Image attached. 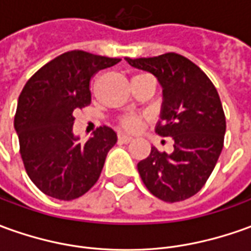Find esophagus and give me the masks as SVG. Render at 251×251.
<instances>
[{"label":"esophagus","mask_w":251,"mask_h":251,"mask_svg":"<svg viewBox=\"0 0 251 251\" xmlns=\"http://www.w3.org/2000/svg\"><path fill=\"white\" fill-rule=\"evenodd\" d=\"M119 141H120L122 143H129L134 141V138L128 135H119Z\"/></svg>","instance_id":"34e87169"}]
</instances>
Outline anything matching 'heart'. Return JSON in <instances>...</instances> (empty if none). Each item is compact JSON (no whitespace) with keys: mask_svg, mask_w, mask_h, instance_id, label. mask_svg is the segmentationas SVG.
<instances>
[{"mask_svg":"<svg viewBox=\"0 0 251 251\" xmlns=\"http://www.w3.org/2000/svg\"><path fill=\"white\" fill-rule=\"evenodd\" d=\"M141 124H142V117L138 115H132V113L124 115L119 120L120 128L124 129V131H128V132L138 131V129L141 128Z\"/></svg>","mask_w":251,"mask_h":251,"instance_id":"b5f03b06","label":"heart"}]
</instances>
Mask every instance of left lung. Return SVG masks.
<instances>
[{
	"mask_svg": "<svg viewBox=\"0 0 251 251\" xmlns=\"http://www.w3.org/2000/svg\"><path fill=\"white\" fill-rule=\"evenodd\" d=\"M126 60L158 79L164 101L155 132L175 142L171 154L151 148L138 162L139 175L161 201H184L205 186L224 146L226 115L219 93L198 65L177 53Z\"/></svg>",
	"mask_w": 251,
	"mask_h": 251,
	"instance_id": "1",
	"label": "left lung"
}]
</instances>
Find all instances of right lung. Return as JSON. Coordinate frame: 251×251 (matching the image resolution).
<instances>
[{"mask_svg": "<svg viewBox=\"0 0 251 251\" xmlns=\"http://www.w3.org/2000/svg\"><path fill=\"white\" fill-rule=\"evenodd\" d=\"M120 58L71 50L45 64L27 80L15 115L25 172L43 194L72 201L100 179L105 158L117 142L102 126L86 143L74 135V112L91 102L90 82Z\"/></svg>", "mask_w": 251, "mask_h": 251, "instance_id": "add662e5", "label": "right lung"}]
</instances>
